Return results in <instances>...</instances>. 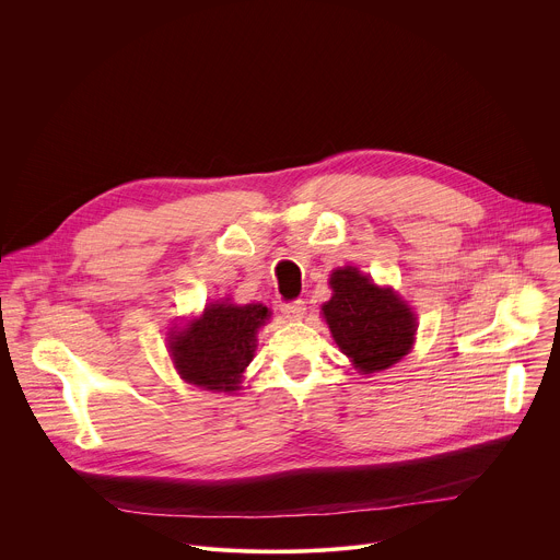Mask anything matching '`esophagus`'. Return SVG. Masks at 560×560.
Wrapping results in <instances>:
<instances>
[{"label": "esophagus", "mask_w": 560, "mask_h": 560, "mask_svg": "<svg viewBox=\"0 0 560 560\" xmlns=\"http://www.w3.org/2000/svg\"><path fill=\"white\" fill-rule=\"evenodd\" d=\"M281 312L285 314V318H290V322H301L303 314H305V301H290V303H283L281 305Z\"/></svg>", "instance_id": "esophagus-1"}]
</instances>
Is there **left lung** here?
Masks as SVG:
<instances>
[{
    "instance_id": "left-lung-1",
    "label": "left lung",
    "mask_w": 560,
    "mask_h": 560,
    "mask_svg": "<svg viewBox=\"0 0 560 560\" xmlns=\"http://www.w3.org/2000/svg\"><path fill=\"white\" fill-rule=\"evenodd\" d=\"M332 299L322 312L341 352L361 374L387 370L415 343L417 316L392 288H378L354 266L330 275Z\"/></svg>"
}]
</instances>
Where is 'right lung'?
Segmentation results:
<instances>
[{
	"label": "right lung",
	"mask_w": 560,
	"mask_h": 560,
	"mask_svg": "<svg viewBox=\"0 0 560 560\" xmlns=\"http://www.w3.org/2000/svg\"><path fill=\"white\" fill-rule=\"evenodd\" d=\"M270 318L264 303L214 301L177 332H171V359L179 376L201 389L236 392L257 350V332Z\"/></svg>",
	"instance_id": "obj_1"
}]
</instances>
